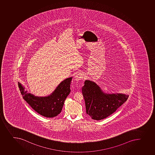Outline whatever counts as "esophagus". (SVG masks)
Returning <instances> with one entry per match:
<instances>
[{"label": "esophagus", "mask_w": 155, "mask_h": 155, "mask_svg": "<svg viewBox=\"0 0 155 155\" xmlns=\"http://www.w3.org/2000/svg\"><path fill=\"white\" fill-rule=\"evenodd\" d=\"M83 78V74L81 72H79L78 74H77L74 77V80L75 81H78L80 80H82Z\"/></svg>", "instance_id": "1"}]
</instances>
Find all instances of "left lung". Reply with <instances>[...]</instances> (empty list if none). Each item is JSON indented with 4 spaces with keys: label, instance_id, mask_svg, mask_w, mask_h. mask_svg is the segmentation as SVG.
<instances>
[{
    "label": "left lung",
    "instance_id": "obj_1",
    "mask_svg": "<svg viewBox=\"0 0 155 155\" xmlns=\"http://www.w3.org/2000/svg\"><path fill=\"white\" fill-rule=\"evenodd\" d=\"M86 113L94 120L110 116L124 103L128 95L122 93H106L94 81L86 80L82 87Z\"/></svg>",
    "mask_w": 155,
    "mask_h": 155
}]
</instances>
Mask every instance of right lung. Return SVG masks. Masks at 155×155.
Masks as SVG:
<instances>
[{
    "label": "right lung",
    "mask_w": 155,
    "mask_h": 155,
    "mask_svg": "<svg viewBox=\"0 0 155 155\" xmlns=\"http://www.w3.org/2000/svg\"><path fill=\"white\" fill-rule=\"evenodd\" d=\"M72 77L63 80L54 91L47 96H35L25 90V87L18 82V87L23 98L39 114L47 118L57 116L61 112L65 100L71 92Z\"/></svg>",
    "instance_id": "right-lung-1"
}]
</instances>
